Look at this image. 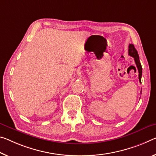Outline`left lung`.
<instances>
[{
    "instance_id": "obj_1",
    "label": "left lung",
    "mask_w": 156,
    "mask_h": 156,
    "mask_svg": "<svg viewBox=\"0 0 156 156\" xmlns=\"http://www.w3.org/2000/svg\"><path fill=\"white\" fill-rule=\"evenodd\" d=\"M128 55L134 58L136 66H137V68L138 69V72H139V80H140V83H142V80H141V79H142V65H141V63L139 59V55H138L137 51L135 49L134 45L132 44H129V46H128ZM141 93H142V91H141Z\"/></svg>"
}]
</instances>
